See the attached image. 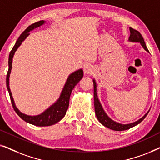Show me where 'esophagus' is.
Instances as JSON below:
<instances>
[{
	"label": "esophagus",
	"instance_id": "34e87169",
	"mask_svg": "<svg viewBox=\"0 0 160 160\" xmlns=\"http://www.w3.org/2000/svg\"><path fill=\"white\" fill-rule=\"evenodd\" d=\"M92 71H93V69H92V68L91 65H86L84 67V74H87H87H91V73H92Z\"/></svg>",
	"mask_w": 160,
	"mask_h": 160
}]
</instances>
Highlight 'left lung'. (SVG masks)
I'll use <instances>...</instances> for the list:
<instances>
[{"instance_id":"8db88e82","label":"left lung","mask_w":160,"mask_h":160,"mask_svg":"<svg viewBox=\"0 0 160 160\" xmlns=\"http://www.w3.org/2000/svg\"><path fill=\"white\" fill-rule=\"evenodd\" d=\"M130 38H129V40L130 41H133V42L141 43V44L142 45V47L144 48V49L146 50V51H148V49L147 47H146L145 41H144V39L143 38V36H142V35L140 33L138 30L133 29L132 28H130ZM93 84H94V101H95V111L96 117H97L98 121H99L102 125L106 127V128L111 129V130H116V131H122V130H128V129L137 125L138 124H139L140 122L143 121V120L145 119L146 115L148 114V113L149 112V111H148V113H146L145 116H143L141 119L138 120L137 122H133V123H131V124H122L113 121V120L111 119L110 118L107 116L106 113H105V111L102 108L101 104H100L99 100H98L97 92H96V83L95 82V80H93Z\"/></svg>"}]
</instances>
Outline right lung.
<instances>
[{
  "instance_id": "add662e5",
  "label": "right lung",
  "mask_w": 160,
  "mask_h": 160,
  "mask_svg": "<svg viewBox=\"0 0 160 160\" xmlns=\"http://www.w3.org/2000/svg\"><path fill=\"white\" fill-rule=\"evenodd\" d=\"M44 23V21L41 20L35 22L32 25H30L20 35L19 38L17 39L16 43L13 47L12 51L10 52L9 56H8V70L7 72V75H6V87H7L8 93L10 95L11 102H12L13 108L19 117L22 119L24 121L28 123L33 124V125L40 126V127H45V126H50L52 124H56L57 122L60 121L63 117H65V113H66V111L68 108L69 106V100L70 96H71V92L73 89L75 87L76 84L79 82V81L83 78L84 76V72L82 69L78 70V71L74 72V73H71L69 76L68 78L64 88L62 89V93L59 100L57 101L55 103L45 111L44 112L38 116H34V117H31V116H28L24 114V113H21L17 107L15 106L14 100H13L12 92L9 89V75L11 73V70H12V58L14 56V52H16L22 42L25 40V39L30 34V30H33L34 28L37 27H39L41 25Z\"/></svg>"
}]
</instances>
